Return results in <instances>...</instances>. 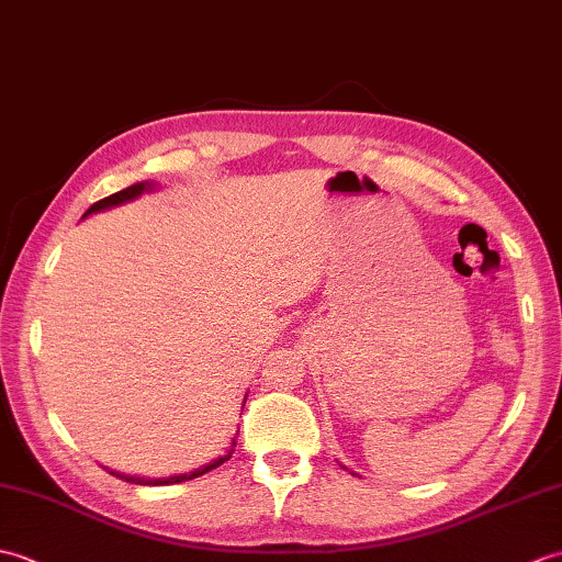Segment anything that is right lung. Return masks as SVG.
Returning <instances> with one entry per match:
<instances>
[{"instance_id": "obj_1", "label": "right lung", "mask_w": 562, "mask_h": 562, "mask_svg": "<svg viewBox=\"0 0 562 562\" xmlns=\"http://www.w3.org/2000/svg\"><path fill=\"white\" fill-rule=\"evenodd\" d=\"M151 188H154V183H135V186H130V188H125V190H117V193H113V195H109V198H103V200H99V202H93V205H91L87 212H83V217H89V214H93V212H101V210H109V207H115V205H123V202L135 200V198H139L142 193H145V190H151ZM244 403H246V401H244ZM234 447H236V439H232V447L226 449V451L222 453V457L210 461L207 465H202V469H195V471H190V473L171 475V479H154V481H151V479H137V475H125V473H117V471H109V473L115 475V479L125 481V483H137V485H171V483H183V481L200 479L202 473L217 469V465H222L224 461H229L232 453H234Z\"/></svg>"}]
</instances>
